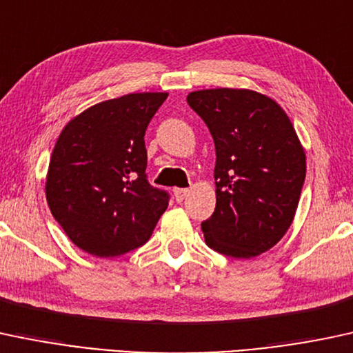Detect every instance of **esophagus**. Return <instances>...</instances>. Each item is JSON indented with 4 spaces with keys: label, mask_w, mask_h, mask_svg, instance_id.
I'll return each instance as SVG.
<instances>
[{
    "label": "esophagus",
    "mask_w": 353,
    "mask_h": 353,
    "mask_svg": "<svg viewBox=\"0 0 353 353\" xmlns=\"http://www.w3.org/2000/svg\"><path fill=\"white\" fill-rule=\"evenodd\" d=\"M173 195L176 201H183L185 196L188 195V188H173Z\"/></svg>",
    "instance_id": "1"
}]
</instances>
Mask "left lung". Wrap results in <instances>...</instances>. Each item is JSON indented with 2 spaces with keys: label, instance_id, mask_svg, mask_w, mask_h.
I'll list each match as a JSON object with an SVG mask.
<instances>
[{
  "label": "left lung",
  "instance_id": "obj_1",
  "mask_svg": "<svg viewBox=\"0 0 353 353\" xmlns=\"http://www.w3.org/2000/svg\"><path fill=\"white\" fill-rule=\"evenodd\" d=\"M215 141L213 215L201 223L210 248L253 259L275 247L299 207L305 152L290 118L267 94L245 88L188 93Z\"/></svg>",
  "mask_w": 353,
  "mask_h": 353
}]
</instances>
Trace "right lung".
I'll list each match as a JSON object with an SVG mask.
<instances>
[{"mask_svg": "<svg viewBox=\"0 0 353 353\" xmlns=\"http://www.w3.org/2000/svg\"><path fill=\"white\" fill-rule=\"evenodd\" d=\"M168 93H130L77 114L59 133L46 201L68 239L93 256L141 247L168 207L146 180L145 132Z\"/></svg>", "mask_w": 353, "mask_h": 353, "instance_id": "1", "label": "right lung"}]
</instances>
